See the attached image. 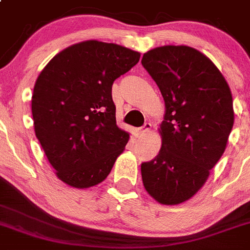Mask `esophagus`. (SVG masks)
<instances>
[{"label":"esophagus","mask_w":250,"mask_h":250,"mask_svg":"<svg viewBox=\"0 0 250 250\" xmlns=\"http://www.w3.org/2000/svg\"><path fill=\"white\" fill-rule=\"evenodd\" d=\"M150 127H151L150 123H146V125H144L143 127L137 128V129H136L137 134H138V136H143V134H146V133H148L149 130H150Z\"/></svg>","instance_id":"1"}]
</instances>
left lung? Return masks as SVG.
<instances>
[{"label":"left lung","instance_id":"8db88e82","mask_svg":"<svg viewBox=\"0 0 250 250\" xmlns=\"http://www.w3.org/2000/svg\"><path fill=\"white\" fill-rule=\"evenodd\" d=\"M142 65L165 102L162 148L142 163L143 185L159 204L179 205L204 186L225 153L234 123L232 93L216 65L191 46L151 49Z\"/></svg>","mask_w":250,"mask_h":250}]
</instances>
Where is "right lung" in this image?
Masks as SVG:
<instances>
[{"instance_id":"obj_1","label":"right lung","mask_w":250,"mask_h":250,"mask_svg":"<svg viewBox=\"0 0 250 250\" xmlns=\"http://www.w3.org/2000/svg\"><path fill=\"white\" fill-rule=\"evenodd\" d=\"M141 54L99 41L74 44L42 70L32 96L34 132L57 172L71 188L108 176L129 134L116 125L112 85Z\"/></svg>"}]
</instances>
